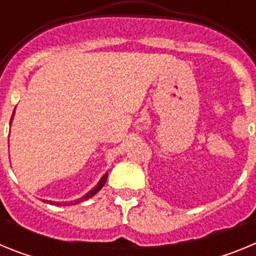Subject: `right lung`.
<instances>
[{"label": "right lung", "mask_w": 256, "mask_h": 256, "mask_svg": "<svg viewBox=\"0 0 256 256\" xmlns=\"http://www.w3.org/2000/svg\"><path fill=\"white\" fill-rule=\"evenodd\" d=\"M14 114H15V110H14V112H12V116H11V120H12V118H14ZM106 178H108V173L105 174V176H104L102 178H101L100 180V182L97 183V186L94 187V188H92L91 191L88 192V194H86L84 196H83V198H78V200H76V201H70V202H56V201H48V200H46V202H48V204H52V205H69V204H78V202H82V201H84V200H88V198H91L92 196H94L97 194V192L100 191L101 188H102L104 187V184H105V182H106Z\"/></svg>", "instance_id": "obj_1"}]
</instances>
